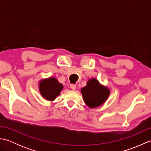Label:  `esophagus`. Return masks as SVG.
<instances>
[{"instance_id":"obj_1","label":"esophagus","mask_w":151,"mask_h":151,"mask_svg":"<svg viewBox=\"0 0 151 151\" xmlns=\"http://www.w3.org/2000/svg\"><path fill=\"white\" fill-rule=\"evenodd\" d=\"M70 88H71L73 90H75V89H76V85L75 84H70Z\"/></svg>"}]
</instances>
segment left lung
<instances>
[{
  "label": "left lung",
  "instance_id": "obj_1",
  "mask_svg": "<svg viewBox=\"0 0 151 151\" xmlns=\"http://www.w3.org/2000/svg\"><path fill=\"white\" fill-rule=\"evenodd\" d=\"M83 99L89 108H97L106 101L110 91L106 86L101 85L95 78L89 79L87 85L81 89Z\"/></svg>",
  "mask_w": 151,
  "mask_h": 151
}]
</instances>
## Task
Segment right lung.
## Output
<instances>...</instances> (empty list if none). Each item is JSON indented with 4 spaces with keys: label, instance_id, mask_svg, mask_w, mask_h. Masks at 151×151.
Masks as SVG:
<instances>
[{
    "label": "right lung",
    "instance_id": "right-lung-1",
    "mask_svg": "<svg viewBox=\"0 0 151 151\" xmlns=\"http://www.w3.org/2000/svg\"><path fill=\"white\" fill-rule=\"evenodd\" d=\"M63 88V85L54 77L42 79L39 84L41 95L46 100L50 101L55 100L57 96L60 95Z\"/></svg>",
    "mask_w": 151,
    "mask_h": 151
}]
</instances>
